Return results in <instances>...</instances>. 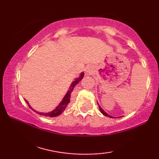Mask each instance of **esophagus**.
I'll use <instances>...</instances> for the list:
<instances>
[{
  "label": "esophagus",
  "instance_id": "esophagus-1",
  "mask_svg": "<svg viewBox=\"0 0 159 159\" xmlns=\"http://www.w3.org/2000/svg\"><path fill=\"white\" fill-rule=\"evenodd\" d=\"M86 73L87 75H90V74H92L93 73V69L92 67H87L86 68Z\"/></svg>",
  "mask_w": 159,
  "mask_h": 159
}]
</instances>
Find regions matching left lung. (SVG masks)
<instances>
[{
  "instance_id": "obj_1",
  "label": "left lung",
  "mask_w": 159,
  "mask_h": 159,
  "mask_svg": "<svg viewBox=\"0 0 159 159\" xmlns=\"http://www.w3.org/2000/svg\"><path fill=\"white\" fill-rule=\"evenodd\" d=\"M97 103H98V102H97ZM98 107H99V109H100V112L102 113L104 115V116H107V117H111V118H113V117H112V116H109V115L107 113H106L105 111H104V110L102 109V108H101V107L99 105V104H98Z\"/></svg>"
}]
</instances>
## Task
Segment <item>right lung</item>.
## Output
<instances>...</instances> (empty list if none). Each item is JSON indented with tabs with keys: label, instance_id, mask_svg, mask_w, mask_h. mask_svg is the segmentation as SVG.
Instances as JSON below:
<instances>
[{
	"label": "right lung",
	"instance_id": "right-lung-1",
	"mask_svg": "<svg viewBox=\"0 0 159 159\" xmlns=\"http://www.w3.org/2000/svg\"><path fill=\"white\" fill-rule=\"evenodd\" d=\"M84 76V72H81L78 78H76L75 79H74V81L71 83V85L69 87V89L67 90V93H66L65 96L63 97V98L62 99V100L61 101V102L58 104V106H57L55 109L52 110V111H50V112H48V113H42V112H38V111H35V109H33V108L31 107V106L30 105L29 102L26 100H25L26 102L27 103V104L29 105L30 109H31L34 112H35L36 113H38L40 116H46V117H57V116H59V115L61 114L64 110L66 109V107L68 105V104L70 102V97H71V93L72 92V91L74 89V87H75L76 85H77L78 83H79L80 80L83 79V78Z\"/></svg>",
	"mask_w": 159,
	"mask_h": 159
}]
</instances>
